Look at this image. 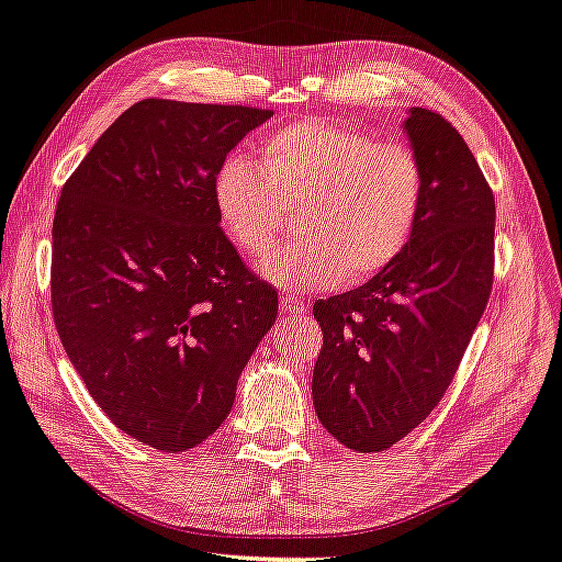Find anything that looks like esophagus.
I'll return each instance as SVG.
<instances>
[{
  "mask_svg": "<svg viewBox=\"0 0 562 562\" xmlns=\"http://www.w3.org/2000/svg\"><path fill=\"white\" fill-rule=\"evenodd\" d=\"M281 311L283 314H304L306 311V301L304 299H299V296H283L281 299Z\"/></svg>",
  "mask_w": 562,
  "mask_h": 562,
  "instance_id": "esophagus-1",
  "label": "esophagus"
}]
</instances>
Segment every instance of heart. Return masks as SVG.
Segmentation results:
<instances>
[{
  "instance_id": "1",
  "label": "heart",
  "mask_w": 562,
  "mask_h": 562,
  "mask_svg": "<svg viewBox=\"0 0 562 562\" xmlns=\"http://www.w3.org/2000/svg\"><path fill=\"white\" fill-rule=\"evenodd\" d=\"M425 195V166L409 145L334 120L281 127L261 140V160L231 153L213 176L215 215L240 254H269L296 211L299 240L261 266L283 291L382 273L409 246Z\"/></svg>"
}]
</instances>
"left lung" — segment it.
Instances as JSON below:
<instances>
[{
    "mask_svg": "<svg viewBox=\"0 0 562 562\" xmlns=\"http://www.w3.org/2000/svg\"><path fill=\"white\" fill-rule=\"evenodd\" d=\"M427 176L409 246L364 286L314 304L324 347L314 364L316 417L357 452H382L429 417L450 386L495 266V198L462 135L442 115L404 120Z\"/></svg>",
    "mask_w": 562,
    "mask_h": 562,
    "instance_id": "left-lung-1",
    "label": "left lung"
}]
</instances>
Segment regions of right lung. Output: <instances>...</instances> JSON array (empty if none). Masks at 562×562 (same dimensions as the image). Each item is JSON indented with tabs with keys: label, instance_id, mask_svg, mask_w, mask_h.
Returning a JSON list of instances; mask_svg holds the SVG:
<instances>
[{
	"label": "right lung",
	"instance_id": "1",
	"mask_svg": "<svg viewBox=\"0 0 562 562\" xmlns=\"http://www.w3.org/2000/svg\"><path fill=\"white\" fill-rule=\"evenodd\" d=\"M271 110L140 100L67 178L52 223V314L112 425L162 452L209 439L279 314L213 205L221 160Z\"/></svg>",
	"mask_w": 562,
	"mask_h": 562
}]
</instances>
